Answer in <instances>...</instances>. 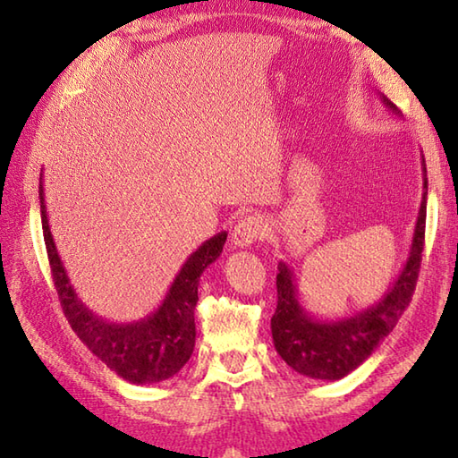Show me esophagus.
Masks as SVG:
<instances>
[{"label":"esophagus","instance_id":"obj_1","mask_svg":"<svg viewBox=\"0 0 458 458\" xmlns=\"http://www.w3.org/2000/svg\"><path fill=\"white\" fill-rule=\"evenodd\" d=\"M266 228L264 222H261L258 216H244L236 222V226L232 228V244L238 248H246L250 244H254L256 240L264 238Z\"/></svg>","mask_w":458,"mask_h":458}]
</instances>
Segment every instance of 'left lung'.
<instances>
[{"mask_svg":"<svg viewBox=\"0 0 458 458\" xmlns=\"http://www.w3.org/2000/svg\"><path fill=\"white\" fill-rule=\"evenodd\" d=\"M384 104L400 115V110L379 96ZM423 167V197L417 214L410 256L402 274L387 289L384 299L352 317L336 320H320L301 307L293 271L279 261L277 274V309L271 317V336L277 354L295 372L313 379L335 382L348 376L364 360L369 358L377 344L392 333L397 320L410 305L415 291L417 276L421 267V251L425 244V216H427V169Z\"/></svg>","mask_w":458,"mask_h":458,"instance_id":"8db88e82","label":"left lung"}]
</instances>
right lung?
<instances>
[{"label": "right lung", "mask_w": 458, "mask_h": 458, "mask_svg": "<svg viewBox=\"0 0 458 458\" xmlns=\"http://www.w3.org/2000/svg\"><path fill=\"white\" fill-rule=\"evenodd\" d=\"M41 199L43 236L48 264L64 317L90 352L98 356L112 372L130 384H157L174 376L189 362L194 350V307L199 301V279L202 271L222 254L226 232L192 251L174 277L169 293L165 295L157 310L133 323H110L86 307L76 295L66 276L55 240L48 228L43 181L38 184Z\"/></svg>", "instance_id": "obj_1"}]
</instances>
